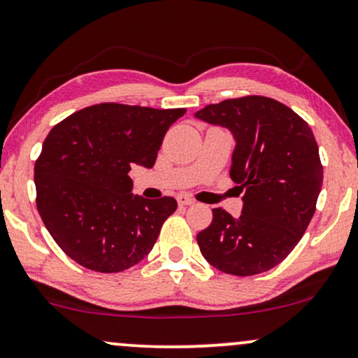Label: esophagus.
<instances>
[{
    "mask_svg": "<svg viewBox=\"0 0 358 358\" xmlns=\"http://www.w3.org/2000/svg\"><path fill=\"white\" fill-rule=\"evenodd\" d=\"M178 203L180 207H187V206H192L194 203V199L187 196V194H179L178 196Z\"/></svg>",
    "mask_w": 358,
    "mask_h": 358,
    "instance_id": "esophagus-1",
    "label": "esophagus"
}]
</instances>
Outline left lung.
Returning <instances> with one entry per match:
<instances>
[{"mask_svg": "<svg viewBox=\"0 0 358 358\" xmlns=\"http://www.w3.org/2000/svg\"><path fill=\"white\" fill-rule=\"evenodd\" d=\"M196 118L234 134L230 178L243 192L240 217L213 208L197 235L217 270L259 275L280 264L308 229L322 187L319 148L309 124L289 106L248 95L199 110Z\"/></svg>", "mask_w": 358, "mask_h": 358, "instance_id": "8db88e82", "label": "left lung"}]
</instances>
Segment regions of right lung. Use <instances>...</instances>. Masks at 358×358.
<instances>
[{"label":"right lung","instance_id":"obj_1","mask_svg":"<svg viewBox=\"0 0 358 358\" xmlns=\"http://www.w3.org/2000/svg\"><path fill=\"white\" fill-rule=\"evenodd\" d=\"M184 113L100 103L50 129L34 166L36 206L67 257L87 270L120 273L151 252L178 202L134 196L128 173L155 166L166 131Z\"/></svg>","mask_w":358,"mask_h":358}]
</instances>
